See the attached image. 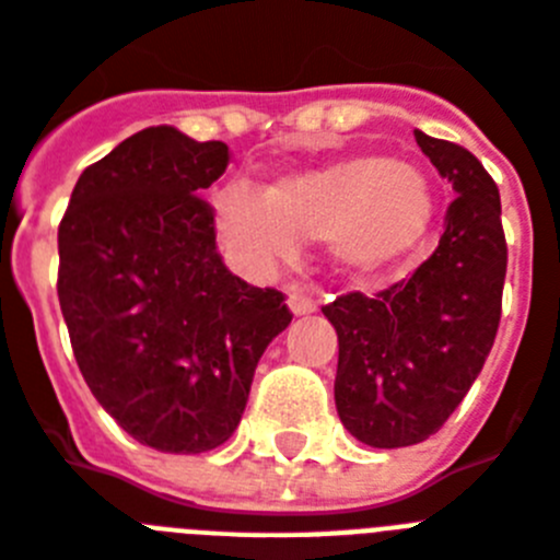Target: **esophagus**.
Wrapping results in <instances>:
<instances>
[{
  "mask_svg": "<svg viewBox=\"0 0 560 560\" xmlns=\"http://www.w3.org/2000/svg\"><path fill=\"white\" fill-rule=\"evenodd\" d=\"M288 304L295 316H307V313H316V299L307 293V288L302 284H290L288 288Z\"/></svg>",
  "mask_w": 560,
  "mask_h": 560,
  "instance_id": "obj_1",
  "label": "esophagus"
}]
</instances>
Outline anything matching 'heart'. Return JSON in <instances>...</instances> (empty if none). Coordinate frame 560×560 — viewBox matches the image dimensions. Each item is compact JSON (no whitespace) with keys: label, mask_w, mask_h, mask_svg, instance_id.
<instances>
[{"label":"heart","mask_w":560,"mask_h":560,"mask_svg":"<svg viewBox=\"0 0 560 560\" xmlns=\"http://www.w3.org/2000/svg\"><path fill=\"white\" fill-rule=\"evenodd\" d=\"M435 213L427 176L410 162L347 156L290 173L265 192L228 187L215 196L219 230L242 256L270 261L295 242H330L352 272L396 267L424 242Z\"/></svg>","instance_id":"obj_1"}]
</instances>
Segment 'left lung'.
Wrapping results in <instances>:
<instances>
[{
    "label": "left lung",
    "instance_id": "8db88e82",
    "mask_svg": "<svg viewBox=\"0 0 560 560\" xmlns=\"http://www.w3.org/2000/svg\"><path fill=\"white\" fill-rule=\"evenodd\" d=\"M455 190L439 247L410 279L338 295L322 313L338 332L336 410L359 441L410 447L444 427L495 341L506 276L501 196L467 148L416 130Z\"/></svg>",
    "mask_w": 560,
    "mask_h": 560
}]
</instances>
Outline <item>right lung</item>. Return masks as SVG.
<instances>
[{
  "mask_svg": "<svg viewBox=\"0 0 560 560\" xmlns=\"http://www.w3.org/2000/svg\"><path fill=\"white\" fill-rule=\"evenodd\" d=\"M224 142L144 128L84 167L59 224V307L84 382L121 430L196 455L233 435L253 373L293 313L215 250L199 192L228 171Z\"/></svg>",
  "mask_w": 560,
  "mask_h": 560,
  "instance_id": "add662e5",
  "label": "right lung"
}]
</instances>
